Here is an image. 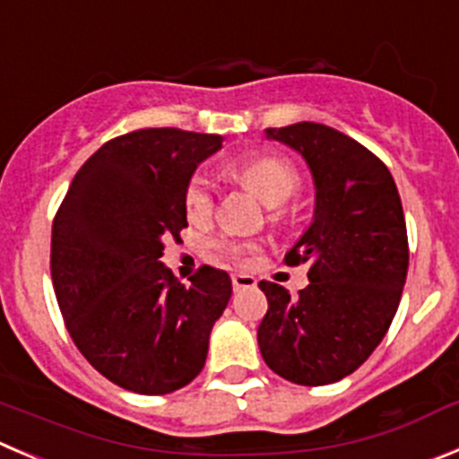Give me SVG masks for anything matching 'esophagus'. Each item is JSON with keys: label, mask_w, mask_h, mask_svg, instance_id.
<instances>
[{"label": "esophagus", "mask_w": 459, "mask_h": 459, "mask_svg": "<svg viewBox=\"0 0 459 459\" xmlns=\"http://www.w3.org/2000/svg\"><path fill=\"white\" fill-rule=\"evenodd\" d=\"M233 290L235 292H239V290H251L255 288V278L249 276V273H233Z\"/></svg>", "instance_id": "34e87169"}]
</instances>
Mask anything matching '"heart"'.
I'll return each mask as SVG.
<instances>
[{"mask_svg": "<svg viewBox=\"0 0 459 459\" xmlns=\"http://www.w3.org/2000/svg\"><path fill=\"white\" fill-rule=\"evenodd\" d=\"M229 174L239 181L242 186L249 187L251 192L263 199L269 208L285 205L299 190V171L290 160L272 153H255V156H244L238 160L229 162ZM186 210L187 215L199 220L208 217L215 208V196H212V183L208 181L205 174H195L186 187ZM230 255H242V247L230 244L226 247Z\"/></svg>", "mask_w": 459, "mask_h": 459, "instance_id": "obj_1", "label": "heart"}]
</instances>
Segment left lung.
I'll return each mask as SVG.
<instances>
[{
  "instance_id": "obj_1",
  "label": "left lung",
  "mask_w": 459,
  "mask_h": 459,
  "mask_svg": "<svg viewBox=\"0 0 459 459\" xmlns=\"http://www.w3.org/2000/svg\"><path fill=\"white\" fill-rule=\"evenodd\" d=\"M264 135L306 160L315 215L285 255L307 264V288L292 299L260 282L269 301L260 353L290 383L331 385L374 353L396 315L410 260L403 205L387 167L344 133L299 122Z\"/></svg>"
}]
</instances>
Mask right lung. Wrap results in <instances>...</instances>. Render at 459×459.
I'll use <instances>...</instances> for the list:
<instances>
[{
  "instance_id": "1",
  "label": "right lung",
  "mask_w": 459,
  "mask_h": 459,
  "mask_svg": "<svg viewBox=\"0 0 459 459\" xmlns=\"http://www.w3.org/2000/svg\"><path fill=\"white\" fill-rule=\"evenodd\" d=\"M221 135L143 128L76 171L51 229V281L72 340L94 369L135 394H169L201 374L210 331L233 294L201 267L183 285L160 263L187 226L186 187Z\"/></svg>"
}]
</instances>
